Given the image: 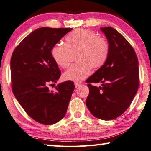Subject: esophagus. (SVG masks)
Returning a JSON list of instances; mask_svg holds the SVG:
<instances>
[{
    "label": "esophagus",
    "mask_w": 151,
    "mask_h": 151,
    "mask_svg": "<svg viewBox=\"0 0 151 151\" xmlns=\"http://www.w3.org/2000/svg\"><path fill=\"white\" fill-rule=\"evenodd\" d=\"M81 84L79 83H75V86L76 88H77L78 87H79V86H81Z\"/></svg>",
    "instance_id": "obj_1"
}]
</instances>
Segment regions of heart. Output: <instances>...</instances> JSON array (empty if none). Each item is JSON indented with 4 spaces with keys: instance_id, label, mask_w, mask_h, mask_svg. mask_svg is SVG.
<instances>
[{
    "instance_id": "heart-1",
    "label": "heart",
    "mask_w": 151,
    "mask_h": 151,
    "mask_svg": "<svg viewBox=\"0 0 151 151\" xmlns=\"http://www.w3.org/2000/svg\"><path fill=\"white\" fill-rule=\"evenodd\" d=\"M78 52L77 62L63 73L64 80L80 82L90 75L91 67L99 68L108 58L109 44L96 33L85 29H78L68 34L64 45H56L52 56L58 66L66 68L70 64L71 54Z\"/></svg>"
}]
</instances>
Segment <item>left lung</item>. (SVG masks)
Returning a JSON list of instances; mask_svg holds the SVG:
<instances>
[{"label":"left lung","mask_w":151,"mask_h":151,"mask_svg":"<svg viewBox=\"0 0 151 151\" xmlns=\"http://www.w3.org/2000/svg\"><path fill=\"white\" fill-rule=\"evenodd\" d=\"M109 47L108 58L86 82L89 94L86 105L96 118L110 120L121 116L130 106L139 86L138 60L134 50L118 31L101 27ZM101 82L99 88L92 83Z\"/></svg>","instance_id":"1"}]
</instances>
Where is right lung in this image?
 Masks as SVG:
<instances>
[{
    "mask_svg": "<svg viewBox=\"0 0 151 151\" xmlns=\"http://www.w3.org/2000/svg\"><path fill=\"white\" fill-rule=\"evenodd\" d=\"M72 29L38 28L24 38L12 54L13 94L26 113L44 125H52L65 116L75 89L74 83L69 81L59 83L55 92L47 87L61 75L52 58V47Z\"/></svg>",
    "mask_w": 151,
    "mask_h": 151,
    "instance_id": "right-lung-1",
    "label": "right lung"
}]
</instances>
